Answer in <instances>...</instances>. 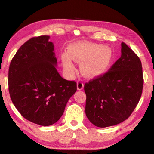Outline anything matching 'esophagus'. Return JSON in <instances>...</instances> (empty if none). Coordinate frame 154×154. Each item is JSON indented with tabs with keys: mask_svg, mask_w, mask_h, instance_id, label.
Wrapping results in <instances>:
<instances>
[{
	"mask_svg": "<svg viewBox=\"0 0 154 154\" xmlns=\"http://www.w3.org/2000/svg\"><path fill=\"white\" fill-rule=\"evenodd\" d=\"M77 88L78 90H82L83 88V83L82 81H78L77 83Z\"/></svg>",
	"mask_w": 154,
	"mask_h": 154,
	"instance_id": "esophagus-1",
	"label": "esophagus"
}]
</instances>
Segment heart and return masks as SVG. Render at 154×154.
Here are the masks:
<instances>
[{
	"mask_svg": "<svg viewBox=\"0 0 154 154\" xmlns=\"http://www.w3.org/2000/svg\"><path fill=\"white\" fill-rule=\"evenodd\" d=\"M67 52L61 55L64 71L72 74L75 69L74 61L80 63V71L83 76L94 78L103 74L110 64L113 51L107 46L88 42L71 44Z\"/></svg>",
	"mask_w": 154,
	"mask_h": 154,
	"instance_id": "1",
	"label": "heart"
}]
</instances>
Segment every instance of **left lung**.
Listing matches in <instances>:
<instances>
[{"mask_svg": "<svg viewBox=\"0 0 154 154\" xmlns=\"http://www.w3.org/2000/svg\"><path fill=\"white\" fill-rule=\"evenodd\" d=\"M121 57L108 72L85 83V114L94 126H115L129 118L141 96L142 64L134 52L122 42Z\"/></svg>", "mask_w": 154, "mask_h": 154, "instance_id": "8db88e82", "label": "left lung"}]
</instances>
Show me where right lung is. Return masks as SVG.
Returning <instances> with one entry per match:
<instances>
[{"instance_id": "obj_1", "label": "right lung", "mask_w": 154, "mask_h": 154, "mask_svg": "<svg viewBox=\"0 0 154 154\" xmlns=\"http://www.w3.org/2000/svg\"><path fill=\"white\" fill-rule=\"evenodd\" d=\"M49 36L33 37L20 47L9 69V92L15 108L32 123L48 126L59 120L77 83L57 71Z\"/></svg>"}]
</instances>
